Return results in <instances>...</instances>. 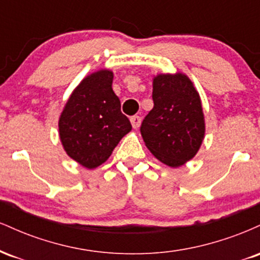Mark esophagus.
Here are the masks:
<instances>
[{
  "label": "esophagus",
  "mask_w": 260,
  "mask_h": 260,
  "mask_svg": "<svg viewBox=\"0 0 260 260\" xmlns=\"http://www.w3.org/2000/svg\"><path fill=\"white\" fill-rule=\"evenodd\" d=\"M140 122H142V118L139 116H132L131 117V123H132L133 128H138L140 126Z\"/></svg>",
  "instance_id": "1"
}]
</instances>
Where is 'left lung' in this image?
I'll return each instance as SVG.
<instances>
[{
    "mask_svg": "<svg viewBox=\"0 0 260 260\" xmlns=\"http://www.w3.org/2000/svg\"><path fill=\"white\" fill-rule=\"evenodd\" d=\"M153 101L140 134L155 157L178 168L194 156L204 138L199 95L184 74H160L153 83Z\"/></svg>",
    "mask_w": 260,
    "mask_h": 260,
    "instance_id": "obj_1",
    "label": "left lung"
}]
</instances>
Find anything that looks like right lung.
<instances>
[{"mask_svg":"<svg viewBox=\"0 0 260 260\" xmlns=\"http://www.w3.org/2000/svg\"><path fill=\"white\" fill-rule=\"evenodd\" d=\"M112 78L110 71H99L83 79L59 117L66 153L88 169L105 162L122 137L132 129L112 90Z\"/></svg>","mask_w":260,"mask_h":260,"instance_id":"add662e5","label":"right lung"}]
</instances>
